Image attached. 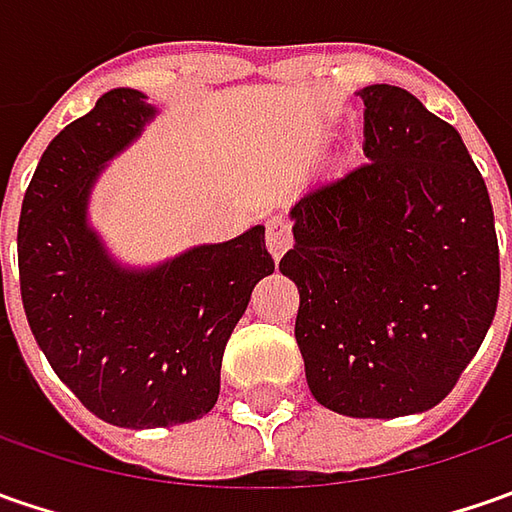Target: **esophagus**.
I'll use <instances>...</instances> for the list:
<instances>
[{"label": "esophagus", "mask_w": 512, "mask_h": 512, "mask_svg": "<svg viewBox=\"0 0 512 512\" xmlns=\"http://www.w3.org/2000/svg\"><path fill=\"white\" fill-rule=\"evenodd\" d=\"M265 242H267V250H270V256L279 262V259L285 256L287 247H290V242H293L290 222H287V219H282V216H273V219H267Z\"/></svg>", "instance_id": "34e87169"}]
</instances>
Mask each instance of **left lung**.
Listing matches in <instances>:
<instances>
[{"label":"left lung","instance_id":"8db88e82","mask_svg":"<svg viewBox=\"0 0 512 512\" xmlns=\"http://www.w3.org/2000/svg\"><path fill=\"white\" fill-rule=\"evenodd\" d=\"M364 159L290 207L279 270L299 287L296 344L327 410L396 419L442 402L499 302V242L462 136L396 85H367Z\"/></svg>","mask_w":512,"mask_h":512}]
</instances>
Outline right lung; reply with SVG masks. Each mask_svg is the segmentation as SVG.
I'll use <instances>...</instances> for the list:
<instances>
[{
    "label": "right lung",
    "mask_w": 512,
    "mask_h": 512,
    "mask_svg": "<svg viewBox=\"0 0 512 512\" xmlns=\"http://www.w3.org/2000/svg\"><path fill=\"white\" fill-rule=\"evenodd\" d=\"M153 119L142 90L116 88L70 122L39 159L16 236L33 339L93 416L130 430L213 410L227 339L273 273L265 225L148 267L110 253L90 225V193Z\"/></svg>",
    "instance_id": "1"
}]
</instances>
